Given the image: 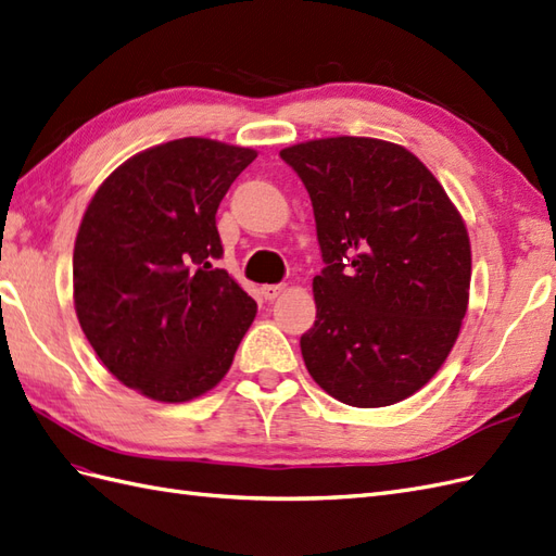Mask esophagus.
<instances>
[{
    "mask_svg": "<svg viewBox=\"0 0 556 556\" xmlns=\"http://www.w3.org/2000/svg\"><path fill=\"white\" fill-rule=\"evenodd\" d=\"M283 283H265V287L261 289V293H263V298L265 301H275V298H279L281 293H283Z\"/></svg>",
    "mask_w": 556,
    "mask_h": 556,
    "instance_id": "34e87169",
    "label": "esophagus"
}]
</instances>
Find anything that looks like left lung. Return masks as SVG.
Masks as SVG:
<instances>
[{
  "label": "left lung",
  "instance_id": "8db88e82",
  "mask_svg": "<svg viewBox=\"0 0 556 556\" xmlns=\"http://www.w3.org/2000/svg\"><path fill=\"white\" fill-rule=\"evenodd\" d=\"M279 154L307 188L326 263L312 279L317 321L301 338L309 376L348 406L406 400L460 333L472 277L463 216L396 142L336 136Z\"/></svg>",
  "mask_w": 556,
  "mask_h": 556
}]
</instances>
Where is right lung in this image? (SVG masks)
Segmentation results:
<instances>
[{
  "label": "right lung",
  "mask_w": 556,
  "mask_h": 556,
  "mask_svg": "<svg viewBox=\"0 0 556 556\" xmlns=\"http://www.w3.org/2000/svg\"><path fill=\"white\" fill-rule=\"evenodd\" d=\"M258 152L211 138L142 150L103 180L73 253L75 312L98 359L126 388L180 404L230 371L253 298L211 263L216 211Z\"/></svg>",
  "instance_id": "add662e5"
}]
</instances>
